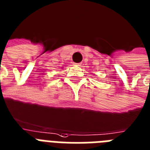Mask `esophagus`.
<instances>
[{"mask_svg":"<svg viewBox=\"0 0 150 150\" xmlns=\"http://www.w3.org/2000/svg\"><path fill=\"white\" fill-rule=\"evenodd\" d=\"M80 64H80V63H78V64H75V65H76V66H80Z\"/></svg>","mask_w":150,"mask_h":150,"instance_id":"esophagus-1","label":"esophagus"}]
</instances>
